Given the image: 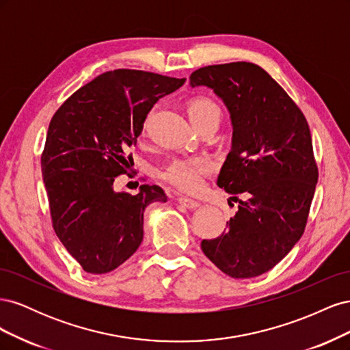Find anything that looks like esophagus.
<instances>
[{"mask_svg": "<svg viewBox=\"0 0 350 350\" xmlns=\"http://www.w3.org/2000/svg\"><path fill=\"white\" fill-rule=\"evenodd\" d=\"M178 203L181 204V206H184V207H187V208H197L200 206L198 201L191 200V198H187V197H179L178 198Z\"/></svg>", "mask_w": 350, "mask_h": 350, "instance_id": "1", "label": "esophagus"}]
</instances>
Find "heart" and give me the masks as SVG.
I'll list each match as a JSON object with an SVG mask.
<instances>
[{
	"label": "heart",
	"mask_w": 350,
	"mask_h": 350,
	"mask_svg": "<svg viewBox=\"0 0 350 350\" xmlns=\"http://www.w3.org/2000/svg\"><path fill=\"white\" fill-rule=\"evenodd\" d=\"M188 116L194 126L206 122H216L221 118L220 107L208 98H194L188 105ZM213 171V162L207 156L178 157L169 163L161 178L169 185L184 193H196L203 187L204 176Z\"/></svg>",
	"instance_id": "b5f03b06"
}]
</instances>
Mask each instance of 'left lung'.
Instances as JSON below:
<instances>
[{
  "label": "left lung",
  "mask_w": 350,
  "mask_h": 350,
  "mask_svg": "<svg viewBox=\"0 0 350 350\" xmlns=\"http://www.w3.org/2000/svg\"><path fill=\"white\" fill-rule=\"evenodd\" d=\"M191 88L206 86L230 113L232 149L217 185L238 201L226 230L201 241L206 257L228 276L269 271L302 237L319 181L308 122L280 84L252 62L196 70Z\"/></svg>",
  "instance_id": "8db88e82"
}]
</instances>
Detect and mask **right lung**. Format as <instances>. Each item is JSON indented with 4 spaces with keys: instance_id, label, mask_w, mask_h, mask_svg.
Here are the masks:
<instances>
[{
    "instance_id": "1",
    "label": "right lung",
    "mask_w": 350,
    "mask_h": 350,
    "mask_svg": "<svg viewBox=\"0 0 350 350\" xmlns=\"http://www.w3.org/2000/svg\"><path fill=\"white\" fill-rule=\"evenodd\" d=\"M185 79L142 70L100 74L52 116L42 153L52 226L84 271L103 274L129 260L143 241L144 208L167 200L157 185L137 194L115 191L126 174L153 105Z\"/></svg>"
}]
</instances>
